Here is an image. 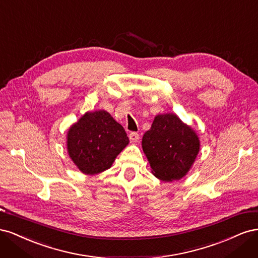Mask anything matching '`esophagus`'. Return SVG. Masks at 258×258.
Masks as SVG:
<instances>
[{"mask_svg":"<svg viewBox=\"0 0 258 258\" xmlns=\"http://www.w3.org/2000/svg\"><path fill=\"white\" fill-rule=\"evenodd\" d=\"M140 139V136L137 134V132H131V134H129V140L131 143H137L139 141Z\"/></svg>","mask_w":258,"mask_h":258,"instance_id":"esophagus-1","label":"esophagus"}]
</instances>
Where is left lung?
I'll use <instances>...</instances> for the list:
<instances>
[{
	"label": "left lung",
	"mask_w": 258,
	"mask_h": 258,
	"mask_svg": "<svg viewBox=\"0 0 258 258\" xmlns=\"http://www.w3.org/2000/svg\"><path fill=\"white\" fill-rule=\"evenodd\" d=\"M152 173L163 182L181 179L192 167L200 150L196 130L172 113L155 116L142 139Z\"/></svg>",
	"instance_id": "8db88e82"
}]
</instances>
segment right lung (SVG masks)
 Returning <instances> with one entry per match:
<instances>
[{"label":"right lung","instance_id":"obj_1","mask_svg":"<svg viewBox=\"0 0 258 258\" xmlns=\"http://www.w3.org/2000/svg\"><path fill=\"white\" fill-rule=\"evenodd\" d=\"M128 143L129 139L121 124L104 110L86 112L67 134L70 158L81 172L87 175L110 169Z\"/></svg>","mask_w":258,"mask_h":258}]
</instances>
